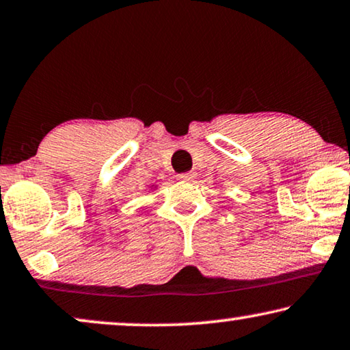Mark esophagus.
I'll return each mask as SVG.
<instances>
[{
  "instance_id": "esophagus-1",
  "label": "esophagus",
  "mask_w": 350,
  "mask_h": 350,
  "mask_svg": "<svg viewBox=\"0 0 350 350\" xmlns=\"http://www.w3.org/2000/svg\"><path fill=\"white\" fill-rule=\"evenodd\" d=\"M192 178H194V174H192V172H185V174L178 175L180 181H191Z\"/></svg>"
}]
</instances>
